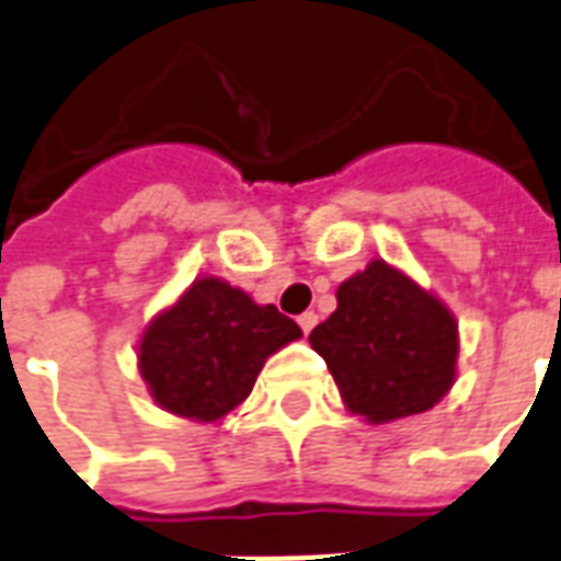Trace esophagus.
Returning <instances> with one entry per match:
<instances>
[{
  "instance_id": "1",
  "label": "esophagus",
  "mask_w": 561,
  "mask_h": 561,
  "mask_svg": "<svg viewBox=\"0 0 561 561\" xmlns=\"http://www.w3.org/2000/svg\"><path fill=\"white\" fill-rule=\"evenodd\" d=\"M316 322H319V316H316L313 310H307V313L298 316V325H301V331H305V334H310V331H313Z\"/></svg>"
}]
</instances>
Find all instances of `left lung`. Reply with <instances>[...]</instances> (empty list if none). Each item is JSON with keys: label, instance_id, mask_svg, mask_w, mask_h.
I'll list each match as a JSON object with an SVG mask.
<instances>
[{"label": "left lung", "instance_id": "obj_1", "mask_svg": "<svg viewBox=\"0 0 561 561\" xmlns=\"http://www.w3.org/2000/svg\"><path fill=\"white\" fill-rule=\"evenodd\" d=\"M310 345L366 423L423 414L456 385V316L385 260L340 284L336 310L310 331Z\"/></svg>", "mask_w": 561, "mask_h": 561}]
</instances>
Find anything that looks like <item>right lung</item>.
<instances>
[{"label": "right lung", "mask_w": 561, "mask_h": 561, "mask_svg": "<svg viewBox=\"0 0 561 561\" xmlns=\"http://www.w3.org/2000/svg\"><path fill=\"white\" fill-rule=\"evenodd\" d=\"M298 336L301 328L275 305L204 275L147 322L138 373L162 411L218 423L245 402L265 360Z\"/></svg>", "instance_id": "1"}]
</instances>
